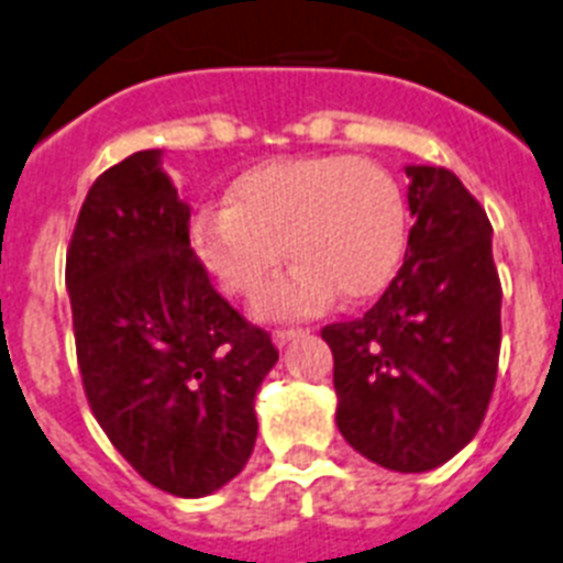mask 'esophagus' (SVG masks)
Instances as JSON below:
<instances>
[{"label": "esophagus", "mask_w": 563, "mask_h": 563, "mask_svg": "<svg viewBox=\"0 0 563 563\" xmlns=\"http://www.w3.org/2000/svg\"><path fill=\"white\" fill-rule=\"evenodd\" d=\"M303 332H306V329H274L272 341L277 346H286V344H289V341H295V338L303 335Z\"/></svg>", "instance_id": "34e87169"}]
</instances>
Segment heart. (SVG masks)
<instances>
[{
    "mask_svg": "<svg viewBox=\"0 0 563 563\" xmlns=\"http://www.w3.org/2000/svg\"><path fill=\"white\" fill-rule=\"evenodd\" d=\"M190 245L222 291L251 297L260 321L321 312L332 297L364 303L382 295L408 251V202L399 181L355 155L274 158L231 181L228 205H202Z\"/></svg>",
    "mask_w": 563,
    "mask_h": 563,
    "instance_id": "heart-1",
    "label": "heart"
}]
</instances>
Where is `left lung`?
Masks as SVG:
<instances>
[{
	"label": "left lung",
	"mask_w": 563,
	"mask_h": 563,
	"mask_svg": "<svg viewBox=\"0 0 563 563\" xmlns=\"http://www.w3.org/2000/svg\"><path fill=\"white\" fill-rule=\"evenodd\" d=\"M413 228L399 274L364 318L323 327L338 431L369 463L431 472L486 416L500 358L492 222L445 167L408 164Z\"/></svg>",
	"instance_id": "left-lung-1"
}]
</instances>
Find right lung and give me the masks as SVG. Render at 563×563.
<instances>
[{
    "mask_svg": "<svg viewBox=\"0 0 563 563\" xmlns=\"http://www.w3.org/2000/svg\"><path fill=\"white\" fill-rule=\"evenodd\" d=\"M187 222L162 150L132 153L86 194L66 289L86 399L109 442L155 488L205 497L249 463L277 350L210 286Z\"/></svg>",
    "mask_w": 563,
    "mask_h": 563,
    "instance_id": "obj_1",
    "label": "right lung"
}]
</instances>
